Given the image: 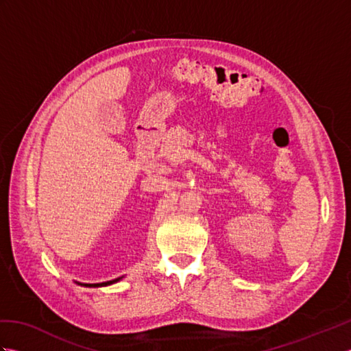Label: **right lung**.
Segmentation results:
<instances>
[{"instance_id": "add662e5", "label": "right lung", "mask_w": 351, "mask_h": 351, "mask_svg": "<svg viewBox=\"0 0 351 351\" xmlns=\"http://www.w3.org/2000/svg\"><path fill=\"white\" fill-rule=\"evenodd\" d=\"M122 278H117V279H113V280H107V282H102V283H80L77 282L78 285H83V287H88V288H98V287H107V285H111V283L114 282H119Z\"/></svg>"}]
</instances>
